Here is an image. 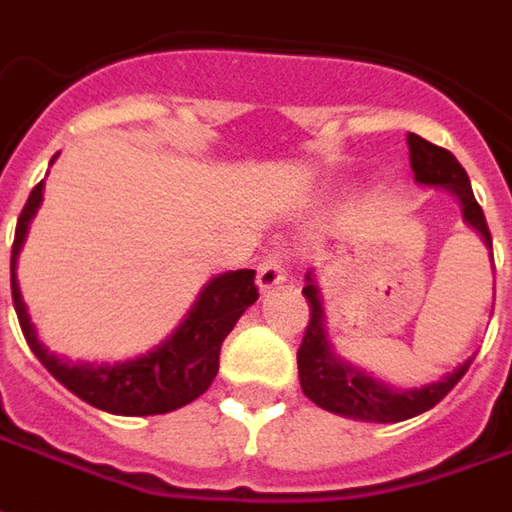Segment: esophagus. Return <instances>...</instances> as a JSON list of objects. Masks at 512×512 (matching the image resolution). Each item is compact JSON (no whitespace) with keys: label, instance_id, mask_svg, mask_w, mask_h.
<instances>
[{"label":"esophagus","instance_id":"obj_1","mask_svg":"<svg viewBox=\"0 0 512 512\" xmlns=\"http://www.w3.org/2000/svg\"><path fill=\"white\" fill-rule=\"evenodd\" d=\"M286 281V262L281 253H270L262 264H259V273H256V284L262 292H270L275 286H281Z\"/></svg>","mask_w":512,"mask_h":512}]
</instances>
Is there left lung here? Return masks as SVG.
Masks as SVG:
<instances>
[{
  "label": "left lung",
  "mask_w": 512,
  "mask_h": 512,
  "mask_svg": "<svg viewBox=\"0 0 512 512\" xmlns=\"http://www.w3.org/2000/svg\"><path fill=\"white\" fill-rule=\"evenodd\" d=\"M408 151H411L413 179L427 187H444L452 192L460 201L463 220L485 239V245L491 250V231L482 215V206L477 204L469 176L458 159L452 157L447 148L433 146L419 134H408ZM491 259H494V253H491ZM303 295L308 300L311 320H308L303 342L297 350V375H300L303 394L314 405H320L322 411L339 413L347 419H361V422H405V419H413L438 405L469 369L471 358L422 389H391L333 353V344L328 342V331H325L320 286H317L314 273H306Z\"/></svg>",
  "instance_id": "1"
}]
</instances>
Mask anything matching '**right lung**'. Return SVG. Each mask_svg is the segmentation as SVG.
<instances>
[{"label":"right lung","instance_id":"add662e5","mask_svg":"<svg viewBox=\"0 0 512 512\" xmlns=\"http://www.w3.org/2000/svg\"><path fill=\"white\" fill-rule=\"evenodd\" d=\"M41 201L43 181L35 184V190L30 192L27 204L21 209L13 253H10L13 306H16L21 333L32 353L38 355V361L65 389L74 391L79 400H85L99 411L118 413V416H154V413L176 411L181 405L198 400L212 386L220 369V347L226 342V336L234 331L245 308L259 300V289L253 284L256 270H231V273L215 275L201 289L184 322L154 350L129 361H118V364H82V361L74 364L43 347L35 325L30 322L21 289H18V253Z\"/></svg>","mask_w":512,"mask_h":512}]
</instances>
